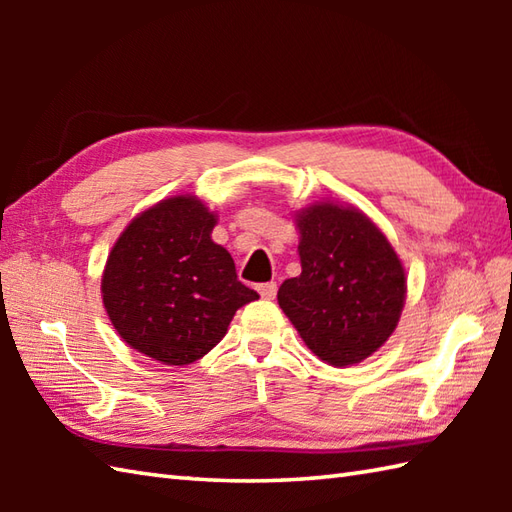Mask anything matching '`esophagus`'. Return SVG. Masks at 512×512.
<instances>
[{"mask_svg":"<svg viewBox=\"0 0 512 512\" xmlns=\"http://www.w3.org/2000/svg\"><path fill=\"white\" fill-rule=\"evenodd\" d=\"M257 292H259V297H262V299H275L277 284H275V281H268V284H259Z\"/></svg>","mask_w":512,"mask_h":512,"instance_id":"1","label":"esophagus"}]
</instances>
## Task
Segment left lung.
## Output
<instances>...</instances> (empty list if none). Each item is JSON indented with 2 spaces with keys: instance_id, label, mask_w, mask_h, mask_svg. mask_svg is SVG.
<instances>
[{
  "instance_id": "1",
  "label": "left lung",
  "mask_w": 512,
  "mask_h": 512,
  "mask_svg": "<svg viewBox=\"0 0 512 512\" xmlns=\"http://www.w3.org/2000/svg\"><path fill=\"white\" fill-rule=\"evenodd\" d=\"M301 275L277 292L279 308L321 361H365L396 330L407 277L396 250L369 217L334 202L297 213Z\"/></svg>"
}]
</instances>
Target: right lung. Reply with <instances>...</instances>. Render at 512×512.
<instances>
[{"label":"right lung","instance_id":"1","mask_svg":"<svg viewBox=\"0 0 512 512\" xmlns=\"http://www.w3.org/2000/svg\"><path fill=\"white\" fill-rule=\"evenodd\" d=\"M217 215L195 195H173L134 217L116 239L101 292L121 339L162 365H189L224 339L259 299L211 239Z\"/></svg>","mask_w":512,"mask_h":512}]
</instances>
